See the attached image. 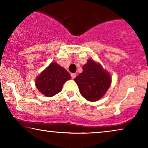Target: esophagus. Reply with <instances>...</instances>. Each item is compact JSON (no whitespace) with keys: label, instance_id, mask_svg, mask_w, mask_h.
Masks as SVG:
<instances>
[{"label":"esophagus","instance_id":"34e87169","mask_svg":"<svg viewBox=\"0 0 148 148\" xmlns=\"http://www.w3.org/2000/svg\"><path fill=\"white\" fill-rule=\"evenodd\" d=\"M71 76L72 79H75V77H76V74L75 73H71Z\"/></svg>","mask_w":148,"mask_h":148}]
</instances>
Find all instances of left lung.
<instances>
[{"label":"left lung","instance_id":"obj_1","mask_svg":"<svg viewBox=\"0 0 148 148\" xmlns=\"http://www.w3.org/2000/svg\"><path fill=\"white\" fill-rule=\"evenodd\" d=\"M83 72L74 79L82 96L90 102L102 98L110 88L111 77L108 72L93 60H88Z\"/></svg>","mask_w":148,"mask_h":148}]
</instances>
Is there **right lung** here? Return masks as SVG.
<instances>
[{
  "label": "right lung",
  "mask_w": 148,
  "mask_h": 148,
  "mask_svg": "<svg viewBox=\"0 0 148 148\" xmlns=\"http://www.w3.org/2000/svg\"><path fill=\"white\" fill-rule=\"evenodd\" d=\"M71 78L67 71L54 62L37 77L36 86L44 96L52 97L59 93L63 84Z\"/></svg>",
  "instance_id": "obj_1"
}]
</instances>
